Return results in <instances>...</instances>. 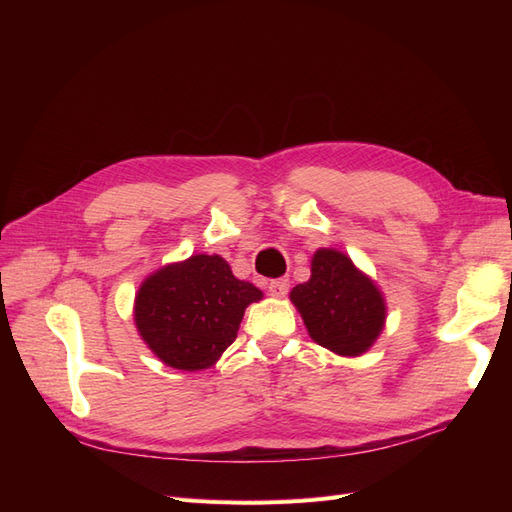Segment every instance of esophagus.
<instances>
[{
    "label": "esophagus",
    "mask_w": 512,
    "mask_h": 512,
    "mask_svg": "<svg viewBox=\"0 0 512 512\" xmlns=\"http://www.w3.org/2000/svg\"><path fill=\"white\" fill-rule=\"evenodd\" d=\"M267 288H269V294H271V297L282 299V297H286V294H288L290 284H288V280H284V277H282V280H271Z\"/></svg>",
    "instance_id": "esophagus-1"
}]
</instances>
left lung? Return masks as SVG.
I'll return each mask as SVG.
<instances>
[{
  "instance_id": "obj_1",
  "label": "left lung",
  "mask_w": 512,
  "mask_h": 512,
  "mask_svg": "<svg viewBox=\"0 0 512 512\" xmlns=\"http://www.w3.org/2000/svg\"><path fill=\"white\" fill-rule=\"evenodd\" d=\"M309 337L339 356H361L384 329L386 303L378 286L337 250L322 247L312 258V277L294 286Z\"/></svg>"
}]
</instances>
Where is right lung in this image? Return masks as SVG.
Returning a JSON list of instances; mask_svg holds the SVG:
<instances>
[{
	"instance_id": "add662e5",
	"label": "right lung",
	"mask_w": 512,
	"mask_h": 512,
	"mask_svg": "<svg viewBox=\"0 0 512 512\" xmlns=\"http://www.w3.org/2000/svg\"><path fill=\"white\" fill-rule=\"evenodd\" d=\"M262 292L232 275L218 254H196L151 273L136 292L134 322L143 342L173 369L198 371L235 342L245 307Z\"/></svg>"
}]
</instances>
